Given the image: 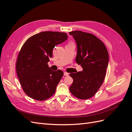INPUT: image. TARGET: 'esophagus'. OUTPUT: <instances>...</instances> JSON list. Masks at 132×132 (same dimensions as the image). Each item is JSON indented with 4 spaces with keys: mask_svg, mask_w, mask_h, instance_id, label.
Returning <instances> with one entry per match:
<instances>
[{
    "mask_svg": "<svg viewBox=\"0 0 132 132\" xmlns=\"http://www.w3.org/2000/svg\"><path fill=\"white\" fill-rule=\"evenodd\" d=\"M64 75L65 76H68V75H69V73H68L67 72H64Z\"/></svg>",
    "mask_w": 132,
    "mask_h": 132,
    "instance_id": "esophagus-1",
    "label": "esophagus"
}]
</instances>
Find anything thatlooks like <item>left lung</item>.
Here are the masks:
<instances>
[{"label": "left lung", "instance_id": "obj_1", "mask_svg": "<svg viewBox=\"0 0 132 132\" xmlns=\"http://www.w3.org/2000/svg\"><path fill=\"white\" fill-rule=\"evenodd\" d=\"M72 35L77 46L75 61L81 64L82 71L70 73L73 82L69 87L71 94L79 99L93 97L104 81L109 55L106 46L95 35L73 31Z\"/></svg>", "mask_w": 132, "mask_h": 132}]
</instances>
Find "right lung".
<instances>
[{
  "mask_svg": "<svg viewBox=\"0 0 132 132\" xmlns=\"http://www.w3.org/2000/svg\"><path fill=\"white\" fill-rule=\"evenodd\" d=\"M68 39L66 33L45 31L30 37L19 53L16 69L25 94L38 101L49 98L56 90L63 72L53 71L47 64L55 46Z\"/></svg>",
  "mask_w": 132,
  "mask_h": 132,
  "instance_id": "right-lung-1",
  "label": "right lung"
}]
</instances>
